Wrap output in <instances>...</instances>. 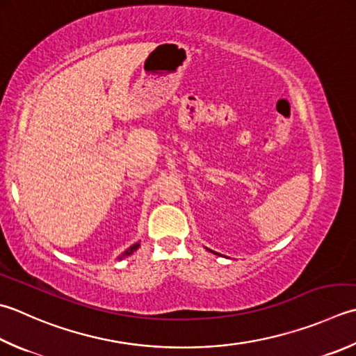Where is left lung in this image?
Returning <instances> with one entry per match:
<instances>
[{
	"label": "left lung",
	"mask_w": 356,
	"mask_h": 356,
	"mask_svg": "<svg viewBox=\"0 0 356 356\" xmlns=\"http://www.w3.org/2000/svg\"><path fill=\"white\" fill-rule=\"evenodd\" d=\"M207 250H208V252H211L213 254H219V253H216V252H213V250H210V248H207ZM219 256H220V254H219Z\"/></svg>",
	"instance_id": "8db88e82"
}]
</instances>
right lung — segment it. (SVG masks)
I'll return each mask as SVG.
<instances>
[{
  "label": "right lung",
  "instance_id": "right-lung-1",
  "mask_svg": "<svg viewBox=\"0 0 356 356\" xmlns=\"http://www.w3.org/2000/svg\"><path fill=\"white\" fill-rule=\"evenodd\" d=\"M138 247H140V242H136V243H132V245H131L128 250H124V252H123L120 256H118L117 259H118V261H122L123 257H128V256H131L132 253L136 252V250H137Z\"/></svg>",
  "mask_w": 356,
  "mask_h": 356
}]
</instances>
